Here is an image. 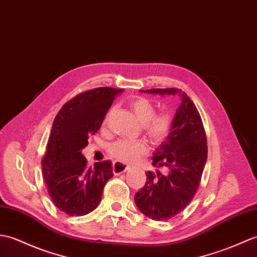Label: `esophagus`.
I'll return each instance as SVG.
<instances>
[{
  "instance_id": "34e87169",
  "label": "esophagus",
  "mask_w": 257,
  "mask_h": 257,
  "mask_svg": "<svg viewBox=\"0 0 257 257\" xmlns=\"http://www.w3.org/2000/svg\"><path fill=\"white\" fill-rule=\"evenodd\" d=\"M130 168L128 165L123 164V163H120V162H116L112 164V172L115 173L116 175H119V174H122V173L127 172Z\"/></svg>"
}]
</instances>
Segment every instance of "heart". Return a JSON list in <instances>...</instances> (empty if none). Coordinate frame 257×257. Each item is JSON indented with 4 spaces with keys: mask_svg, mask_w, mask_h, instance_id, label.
<instances>
[{
    "mask_svg": "<svg viewBox=\"0 0 257 257\" xmlns=\"http://www.w3.org/2000/svg\"><path fill=\"white\" fill-rule=\"evenodd\" d=\"M137 120L143 126L146 135L153 143L162 142L169 136L172 119L168 114L156 115V107L146 98H136L130 103ZM111 156L122 162H134L146 154L148 148L143 142L119 140L109 149Z\"/></svg>",
    "mask_w": 257,
    "mask_h": 257,
    "instance_id": "b5f03b06",
    "label": "heart"
}]
</instances>
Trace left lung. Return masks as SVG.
<instances>
[{
  "mask_svg": "<svg viewBox=\"0 0 257 257\" xmlns=\"http://www.w3.org/2000/svg\"><path fill=\"white\" fill-rule=\"evenodd\" d=\"M141 92L181 97L169 136L153 152L152 165L163 169L164 173L147 172V183L135 195L138 209L161 221L175 217L192 201L207 161V138L198 110L182 89L152 88Z\"/></svg>",
  "mask_w": 257,
  "mask_h": 257,
  "instance_id": "left-lung-1",
  "label": "left lung"
}]
</instances>
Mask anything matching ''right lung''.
Instances as JSON below:
<instances>
[{
  "label": "right lung",
  "mask_w": 257,
  "mask_h": 257,
  "mask_svg": "<svg viewBox=\"0 0 257 257\" xmlns=\"http://www.w3.org/2000/svg\"><path fill=\"white\" fill-rule=\"evenodd\" d=\"M123 89L97 87L81 93L62 106L55 118L41 168L53 204L69 216H85L98 206L110 161L88 168L82 149L96 134L117 95Z\"/></svg>",
  "instance_id": "right-lung-1"
}]
</instances>
